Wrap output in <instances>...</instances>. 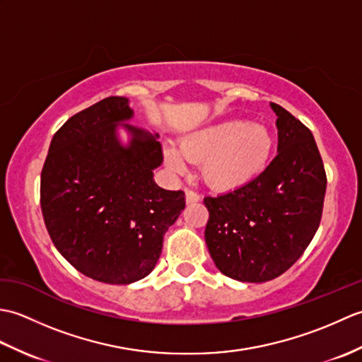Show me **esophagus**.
Returning <instances> with one entry per match:
<instances>
[{
    "mask_svg": "<svg viewBox=\"0 0 362 362\" xmlns=\"http://www.w3.org/2000/svg\"><path fill=\"white\" fill-rule=\"evenodd\" d=\"M185 197H187V204L188 205H193V204L201 201V196H199L196 191L189 189V188H185Z\"/></svg>",
    "mask_w": 362,
    "mask_h": 362,
    "instance_id": "esophagus-1",
    "label": "esophagus"
}]
</instances>
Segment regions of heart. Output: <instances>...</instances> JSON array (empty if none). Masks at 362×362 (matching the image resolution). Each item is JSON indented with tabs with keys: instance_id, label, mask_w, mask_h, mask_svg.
Segmentation results:
<instances>
[{
	"instance_id": "b5f03b06",
	"label": "heart",
	"mask_w": 362,
	"mask_h": 362,
	"mask_svg": "<svg viewBox=\"0 0 362 362\" xmlns=\"http://www.w3.org/2000/svg\"><path fill=\"white\" fill-rule=\"evenodd\" d=\"M180 148L165 152L175 171H183L187 160L204 161V180L211 188L236 189L264 173L272 157L274 136L263 124L224 119L188 135Z\"/></svg>"
}]
</instances>
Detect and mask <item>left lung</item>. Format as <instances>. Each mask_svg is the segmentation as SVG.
I'll return each instance as SVG.
<instances>
[{
  "instance_id": "8db88e82",
  "label": "left lung",
  "mask_w": 362,
  "mask_h": 362,
  "mask_svg": "<svg viewBox=\"0 0 362 362\" xmlns=\"http://www.w3.org/2000/svg\"><path fill=\"white\" fill-rule=\"evenodd\" d=\"M279 151L264 173L244 187L206 196L205 243L219 271L238 281L274 280L303 255L316 235L327 174L311 130L271 104Z\"/></svg>"
}]
</instances>
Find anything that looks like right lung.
<instances>
[{"label": "right lung", "instance_id": "obj_1", "mask_svg": "<svg viewBox=\"0 0 362 362\" xmlns=\"http://www.w3.org/2000/svg\"><path fill=\"white\" fill-rule=\"evenodd\" d=\"M122 96H110L73 115L52 136L40 180V205L51 241L90 279L129 284L152 272L163 236L185 209L183 191L156 185L163 161L158 135L124 124L132 118Z\"/></svg>", "mask_w": 362, "mask_h": 362}]
</instances>
